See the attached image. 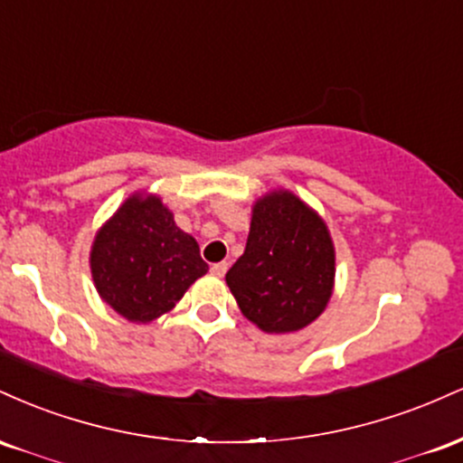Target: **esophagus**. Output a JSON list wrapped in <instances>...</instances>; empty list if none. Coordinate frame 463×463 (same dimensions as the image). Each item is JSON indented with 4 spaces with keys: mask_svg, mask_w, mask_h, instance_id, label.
Masks as SVG:
<instances>
[{
    "mask_svg": "<svg viewBox=\"0 0 463 463\" xmlns=\"http://www.w3.org/2000/svg\"><path fill=\"white\" fill-rule=\"evenodd\" d=\"M226 269H228V263H224V261H222V263H215L213 268H211V274L217 276V279H222V276L226 274Z\"/></svg>",
    "mask_w": 463,
    "mask_h": 463,
    "instance_id": "esophagus-1",
    "label": "esophagus"
}]
</instances>
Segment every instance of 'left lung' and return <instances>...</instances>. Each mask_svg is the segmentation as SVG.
I'll return each instance as SVG.
<instances>
[{"label":"left lung","instance_id":"1","mask_svg":"<svg viewBox=\"0 0 463 463\" xmlns=\"http://www.w3.org/2000/svg\"><path fill=\"white\" fill-rule=\"evenodd\" d=\"M239 309L265 333L316 322L335 289V243L326 222L289 189L252 204L246 250L228 269Z\"/></svg>","mask_w":463,"mask_h":463}]
</instances>
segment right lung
<instances>
[{"mask_svg":"<svg viewBox=\"0 0 463 463\" xmlns=\"http://www.w3.org/2000/svg\"><path fill=\"white\" fill-rule=\"evenodd\" d=\"M93 285L110 309L128 322L150 324L176 307L209 272L200 246L180 231L156 194L137 191L95 232Z\"/></svg>","mask_w":463,"mask_h":463,"instance_id":"add662e5","label":"right lung"}]
</instances>
